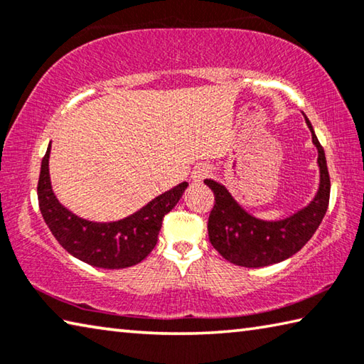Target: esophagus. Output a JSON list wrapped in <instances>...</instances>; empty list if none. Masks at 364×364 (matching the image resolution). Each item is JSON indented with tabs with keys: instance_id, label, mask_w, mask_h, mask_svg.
<instances>
[{
	"instance_id": "1",
	"label": "esophagus",
	"mask_w": 364,
	"mask_h": 364,
	"mask_svg": "<svg viewBox=\"0 0 364 364\" xmlns=\"http://www.w3.org/2000/svg\"><path fill=\"white\" fill-rule=\"evenodd\" d=\"M210 173H212V168L208 167V165H199V167L194 168V171H193V180L194 181H202L204 178H207Z\"/></svg>"
}]
</instances>
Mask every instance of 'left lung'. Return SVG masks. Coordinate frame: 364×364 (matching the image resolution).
<instances>
[{
  "label": "left lung",
  "mask_w": 364,
  "mask_h": 364,
  "mask_svg": "<svg viewBox=\"0 0 364 364\" xmlns=\"http://www.w3.org/2000/svg\"><path fill=\"white\" fill-rule=\"evenodd\" d=\"M305 122L318 149L319 188L315 199L297 213L278 221L255 218L232 199L223 184L213 180L204 181L215 194V204L207 223L208 239L228 262L245 268L279 263L297 254L321 225L329 205L331 180L323 146L306 117Z\"/></svg>",
  "instance_id": "obj_1"
}]
</instances>
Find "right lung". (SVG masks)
Returning a JSON list of instances; mask_svg holds the SVG:
<instances>
[{
	"label": "right lung",
	"mask_w": 364,
	"mask_h": 364,
	"mask_svg": "<svg viewBox=\"0 0 364 364\" xmlns=\"http://www.w3.org/2000/svg\"><path fill=\"white\" fill-rule=\"evenodd\" d=\"M49 151L51 146L41 160L38 204L58 242L70 255L96 268L120 269L143 262L156 247L164 217L181 199L188 183L183 181L157 196L130 217L110 223H96L73 215L56 199L49 180Z\"/></svg>",
	"instance_id": "add662e5"
}]
</instances>
